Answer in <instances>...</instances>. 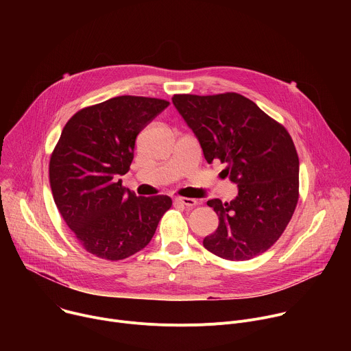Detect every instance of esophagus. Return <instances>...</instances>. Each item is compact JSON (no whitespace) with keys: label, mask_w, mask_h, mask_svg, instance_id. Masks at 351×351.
Wrapping results in <instances>:
<instances>
[{"label":"esophagus","mask_w":351,"mask_h":351,"mask_svg":"<svg viewBox=\"0 0 351 351\" xmlns=\"http://www.w3.org/2000/svg\"><path fill=\"white\" fill-rule=\"evenodd\" d=\"M175 202L178 204H182V206L187 207V208H193L197 204V202H195L194 198H187V197H176Z\"/></svg>","instance_id":"obj_1"}]
</instances>
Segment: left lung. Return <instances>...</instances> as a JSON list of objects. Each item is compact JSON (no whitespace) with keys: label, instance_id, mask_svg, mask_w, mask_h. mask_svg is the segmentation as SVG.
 <instances>
[{"label":"left lung","instance_id":"left-lung-1","mask_svg":"<svg viewBox=\"0 0 351 351\" xmlns=\"http://www.w3.org/2000/svg\"><path fill=\"white\" fill-rule=\"evenodd\" d=\"M172 103L195 134L208 164L219 160L239 193L208 199L218 229L203 240L213 254L244 261L280 237L298 199V156L287 130L237 93L175 94Z\"/></svg>","mask_w":351,"mask_h":351}]
</instances>
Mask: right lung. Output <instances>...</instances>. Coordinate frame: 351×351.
Segmentation results:
<instances>
[{"label": "right lung", "mask_w": 351, "mask_h": 351, "mask_svg": "<svg viewBox=\"0 0 351 351\" xmlns=\"http://www.w3.org/2000/svg\"><path fill=\"white\" fill-rule=\"evenodd\" d=\"M168 106L160 98L114 97L80 110L62 129L49 184L61 217L98 258L140 252L172 206L168 195L137 197L118 179L130 169L137 134Z\"/></svg>", "instance_id": "obj_1"}]
</instances>
